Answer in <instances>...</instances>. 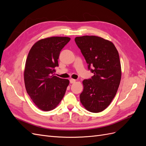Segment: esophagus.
Wrapping results in <instances>:
<instances>
[{"label":"esophagus","mask_w":146,"mask_h":146,"mask_svg":"<svg viewBox=\"0 0 146 146\" xmlns=\"http://www.w3.org/2000/svg\"><path fill=\"white\" fill-rule=\"evenodd\" d=\"M76 82V80H75V79H73V78L70 79V83H75Z\"/></svg>","instance_id":"34e87169"}]
</instances>
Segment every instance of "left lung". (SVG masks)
<instances>
[{"label":"left lung","mask_w":146,"mask_h":146,"mask_svg":"<svg viewBox=\"0 0 146 146\" xmlns=\"http://www.w3.org/2000/svg\"><path fill=\"white\" fill-rule=\"evenodd\" d=\"M75 41L85 57L88 69L94 73L91 78L83 81L80 102L88 111L101 112L111 102L120 84L119 53L112 42L101 37L79 36L75 38Z\"/></svg>","instance_id":"obj_1"}]
</instances>
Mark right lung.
<instances>
[{
	"instance_id": "right-lung-1",
	"label": "right lung",
	"mask_w": 146,
	"mask_h": 146,
	"mask_svg": "<svg viewBox=\"0 0 146 146\" xmlns=\"http://www.w3.org/2000/svg\"><path fill=\"white\" fill-rule=\"evenodd\" d=\"M69 37L42 39L31 48L25 62L26 91L36 107L43 111L55 108L62 100L69 84L68 79L55 76L60 51L70 41Z\"/></svg>"
}]
</instances>
